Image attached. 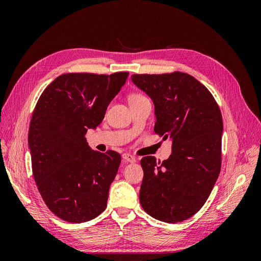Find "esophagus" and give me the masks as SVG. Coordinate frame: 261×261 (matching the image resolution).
<instances>
[{
    "label": "esophagus",
    "mask_w": 261,
    "mask_h": 261,
    "mask_svg": "<svg viewBox=\"0 0 261 261\" xmlns=\"http://www.w3.org/2000/svg\"><path fill=\"white\" fill-rule=\"evenodd\" d=\"M123 160L126 163H128V162L134 163V162H136V158L134 156V155H132V154H129V153H124L123 154Z\"/></svg>",
    "instance_id": "1"
}]
</instances>
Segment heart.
<instances>
[{"label": "heart", "instance_id": "b5f03b06", "mask_svg": "<svg viewBox=\"0 0 261 261\" xmlns=\"http://www.w3.org/2000/svg\"><path fill=\"white\" fill-rule=\"evenodd\" d=\"M147 99L144 94H141L139 92H135V93H132L130 96L128 97V100H129V103H132V102H136V101H140V100H145Z\"/></svg>", "mask_w": 261, "mask_h": 261}]
</instances>
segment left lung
Returning <instances> with one entry per match:
<instances>
[{"label":"left lung","mask_w":261,"mask_h":261,"mask_svg":"<svg viewBox=\"0 0 261 261\" xmlns=\"http://www.w3.org/2000/svg\"><path fill=\"white\" fill-rule=\"evenodd\" d=\"M132 81L153 101L154 133L172 140L168 160H140V204L156 220L181 222L201 209L220 174L222 114L211 92L189 74H134Z\"/></svg>","instance_id":"obj_1"}]
</instances>
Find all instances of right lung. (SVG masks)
<instances>
[{"label":"right lung","instance_id":"obj_1","mask_svg":"<svg viewBox=\"0 0 261 261\" xmlns=\"http://www.w3.org/2000/svg\"><path fill=\"white\" fill-rule=\"evenodd\" d=\"M127 76L62 74L35 107L28 134L33 175L46 207L67 222L92 220L107 207L121 155L91 150L85 135L103 120Z\"/></svg>","mask_w":261,"mask_h":261}]
</instances>
